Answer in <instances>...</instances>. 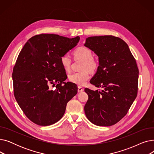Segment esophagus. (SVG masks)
<instances>
[{"label": "esophagus", "mask_w": 154, "mask_h": 154, "mask_svg": "<svg viewBox=\"0 0 154 154\" xmlns=\"http://www.w3.org/2000/svg\"><path fill=\"white\" fill-rule=\"evenodd\" d=\"M84 88L83 87H80V86L78 87V92H82L84 91Z\"/></svg>", "instance_id": "esophagus-1"}]
</instances>
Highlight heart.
Listing matches in <instances>:
<instances>
[{
    "instance_id": "b5f03b06",
    "label": "heart",
    "mask_w": 154,
    "mask_h": 154,
    "mask_svg": "<svg viewBox=\"0 0 154 154\" xmlns=\"http://www.w3.org/2000/svg\"><path fill=\"white\" fill-rule=\"evenodd\" d=\"M76 58L83 60L80 72H74L69 75V80L72 83L78 85H84L91 77V72L97 70L99 63L92 57V51L85 47H79L74 51ZM72 60L68 54L63 55L60 58V63L63 69L69 72L70 70Z\"/></svg>"
}]
</instances>
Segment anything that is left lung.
Returning <instances> with one entry per match:
<instances>
[{"label":"left lung","instance_id":"8db88e82","mask_svg":"<svg viewBox=\"0 0 154 154\" xmlns=\"http://www.w3.org/2000/svg\"><path fill=\"white\" fill-rule=\"evenodd\" d=\"M84 45L99 57V66L91 84L100 91L88 88L85 114L98 126L116 124L127 114L138 91L139 69L128 45L113 35L89 37Z\"/></svg>","mask_w":154,"mask_h":154}]
</instances>
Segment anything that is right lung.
I'll list each match as a JSON object with an SVG mask.
<instances>
[{
    "mask_svg": "<svg viewBox=\"0 0 154 154\" xmlns=\"http://www.w3.org/2000/svg\"><path fill=\"white\" fill-rule=\"evenodd\" d=\"M79 40V36L70 38L42 34L29 38L20 52L13 69L14 94L24 114L34 124L47 126L58 122L67 102L77 94L75 84L64 82L67 76L60 58Z\"/></svg>",
    "mask_w": 154,
    "mask_h": 154,
    "instance_id": "right-lung-1",
    "label": "right lung"
}]
</instances>
